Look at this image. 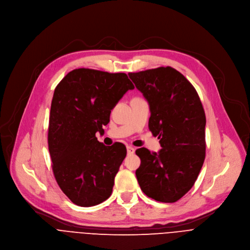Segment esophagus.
<instances>
[{"instance_id":"1","label":"esophagus","mask_w":250,"mask_h":250,"mask_svg":"<svg viewBox=\"0 0 250 250\" xmlns=\"http://www.w3.org/2000/svg\"><path fill=\"white\" fill-rule=\"evenodd\" d=\"M126 151H127V154H134L135 153V147H132L130 146H126Z\"/></svg>"}]
</instances>
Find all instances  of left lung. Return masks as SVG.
<instances>
[{
  "mask_svg": "<svg viewBox=\"0 0 250 250\" xmlns=\"http://www.w3.org/2000/svg\"><path fill=\"white\" fill-rule=\"evenodd\" d=\"M148 104V128L162 148L141 147L136 171L142 191L149 198L173 203L194 185L205 159V112L191 83L172 67L128 73Z\"/></svg>",
  "mask_w": 250,
  "mask_h": 250,
  "instance_id": "left-lung-1",
  "label": "left lung"
}]
</instances>
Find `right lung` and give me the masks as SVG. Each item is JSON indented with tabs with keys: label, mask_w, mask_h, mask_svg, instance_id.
<instances>
[{
	"label": "right lung",
	"mask_w": 250,
	"mask_h": 250,
	"mask_svg": "<svg viewBox=\"0 0 250 250\" xmlns=\"http://www.w3.org/2000/svg\"><path fill=\"white\" fill-rule=\"evenodd\" d=\"M134 88L125 73L79 68L70 71L54 90L49 153L60 189L78 206H95L111 195L126 148L121 143L106 146L95 134L104 130L111 109Z\"/></svg>",
	"instance_id": "obj_1"
}]
</instances>
